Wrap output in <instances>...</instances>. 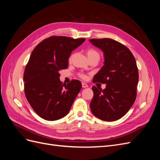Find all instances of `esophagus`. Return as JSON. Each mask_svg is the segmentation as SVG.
Listing matches in <instances>:
<instances>
[{"mask_svg":"<svg viewBox=\"0 0 160 160\" xmlns=\"http://www.w3.org/2000/svg\"><path fill=\"white\" fill-rule=\"evenodd\" d=\"M82 88H88V85H87L85 83H82Z\"/></svg>","mask_w":160,"mask_h":160,"instance_id":"esophagus-1","label":"esophagus"}]
</instances>
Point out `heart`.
<instances>
[{
	"label": "heart",
	"instance_id": "1",
	"mask_svg": "<svg viewBox=\"0 0 160 160\" xmlns=\"http://www.w3.org/2000/svg\"><path fill=\"white\" fill-rule=\"evenodd\" d=\"M87 54H88V56L89 59H90V58H91V57H99V52H98V51H97L94 50V49H89V50H88V52H87ZM72 56H73L72 55L70 56L69 59V61H71L72 60ZM79 77H81V78L83 79H86V75H84V74H83V73H80V74H79Z\"/></svg>",
	"mask_w": 160,
	"mask_h": 160
}]
</instances>
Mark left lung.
Returning <instances> with one entry per match:
<instances>
[{"label":"left lung","instance_id":"8db88e82","mask_svg":"<svg viewBox=\"0 0 160 160\" xmlns=\"http://www.w3.org/2000/svg\"><path fill=\"white\" fill-rule=\"evenodd\" d=\"M89 41L103 52L104 65L94 77V83L106 88L92 87V113L98 118L113 122L127 113L135 102L139 80L135 57L127 47L111 38H92Z\"/></svg>","mask_w":160,"mask_h":160}]
</instances>
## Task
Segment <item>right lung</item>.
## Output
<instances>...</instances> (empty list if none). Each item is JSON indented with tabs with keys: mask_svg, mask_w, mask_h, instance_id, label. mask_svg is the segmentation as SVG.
<instances>
[{
	"mask_svg": "<svg viewBox=\"0 0 160 160\" xmlns=\"http://www.w3.org/2000/svg\"><path fill=\"white\" fill-rule=\"evenodd\" d=\"M85 38L52 36L32 51L24 72L26 98L36 113L47 121L59 119L69 113L81 89V83L72 80L67 85L59 79V71L68 67L71 52Z\"/></svg>",
	"mask_w": 160,
	"mask_h": 160,
	"instance_id": "right-lung-1",
	"label": "right lung"
}]
</instances>
